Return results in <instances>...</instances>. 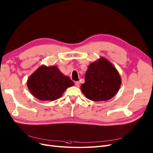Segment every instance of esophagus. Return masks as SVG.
<instances>
[{"label": "esophagus", "instance_id": "1", "mask_svg": "<svg viewBox=\"0 0 153 153\" xmlns=\"http://www.w3.org/2000/svg\"><path fill=\"white\" fill-rule=\"evenodd\" d=\"M75 84V86H76V87H78L79 85H80V83H79V82H76Z\"/></svg>", "mask_w": 153, "mask_h": 153}]
</instances>
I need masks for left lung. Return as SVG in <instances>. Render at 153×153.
<instances>
[{"mask_svg":"<svg viewBox=\"0 0 153 153\" xmlns=\"http://www.w3.org/2000/svg\"><path fill=\"white\" fill-rule=\"evenodd\" d=\"M121 77L115 67L104 57L90 63L80 89L85 97L94 102L114 97L120 87Z\"/></svg>","mask_w":153,"mask_h":153,"instance_id":"obj_1","label":"left lung"}]
</instances>
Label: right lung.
Here are the masks:
<instances>
[{
    "label": "right lung",
    "mask_w": 153,
    "mask_h": 153,
    "mask_svg": "<svg viewBox=\"0 0 153 153\" xmlns=\"http://www.w3.org/2000/svg\"><path fill=\"white\" fill-rule=\"evenodd\" d=\"M31 94L42 101H54L62 96L74 83L63 75L56 66L41 65L32 73L27 81Z\"/></svg>",
    "instance_id": "right-lung-1"
}]
</instances>
